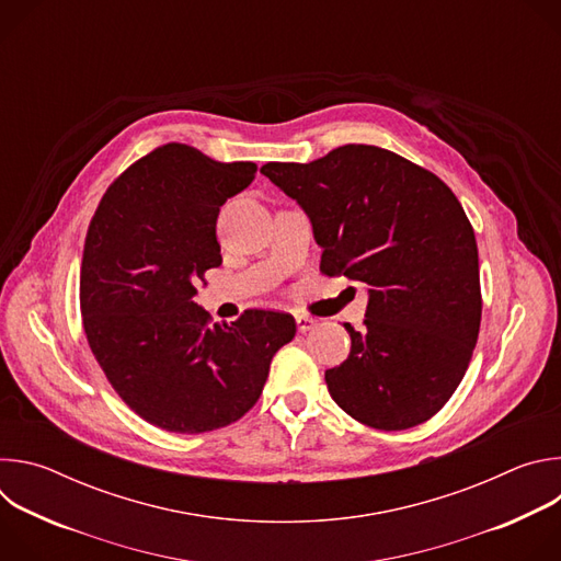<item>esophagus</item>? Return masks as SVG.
I'll return each instance as SVG.
<instances>
[{"instance_id": "34e87169", "label": "esophagus", "mask_w": 561, "mask_h": 561, "mask_svg": "<svg viewBox=\"0 0 561 561\" xmlns=\"http://www.w3.org/2000/svg\"><path fill=\"white\" fill-rule=\"evenodd\" d=\"M295 322H297V331L299 333H306V331H310L317 322L312 317H308V314H295Z\"/></svg>"}]
</instances>
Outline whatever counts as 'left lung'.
<instances>
[{
	"label": "left lung",
	"instance_id": "8db88e82",
	"mask_svg": "<svg viewBox=\"0 0 561 561\" xmlns=\"http://www.w3.org/2000/svg\"><path fill=\"white\" fill-rule=\"evenodd\" d=\"M262 173L308 215L319 271L368 286L364 329L344 324L351 355L327 370L335 404L379 431L424 424L459 386L482 322L461 204L431 171L366 144Z\"/></svg>",
	"mask_w": 561,
	"mask_h": 561
}]
</instances>
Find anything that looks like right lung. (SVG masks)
I'll return each mask as SVG.
<instances>
[{"mask_svg": "<svg viewBox=\"0 0 561 561\" xmlns=\"http://www.w3.org/2000/svg\"><path fill=\"white\" fill-rule=\"evenodd\" d=\"M255 173L253 162L171 141L126 169L91 219L79 275L89 346L126 407L162 431L195 435L244 417L295 337L288 312L249 308L210 327L193 301L221 264L219 206Z\"/></svg>", "mask_w": 561, "mask_h": 561, "instance_id": "obj_1", "label": "right lung"}]
</instances>
